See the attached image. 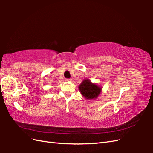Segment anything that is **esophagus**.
<instances>
[{"label":"esophagus","mask_w":153,"mask_h":153,"mask_svg":"<svg viewBox=\"0 0 153 153\" xmlns=\"http://www.w3.org/2000/svg\"><path fill=\"white\" fill-rule=\"evenodd\" d=\"M66 82H70V81H71V79L70 78H66Z\"/></svg>","instance_id":"1"}]
</instances>
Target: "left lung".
<instances>
[{"label": "left lung", "instance_id": "left-lung-1", "mask_svg": "<svg viewBox=\"0 0 153 153\" xmlns=\"http://www.w3.org/2000/svg\"><path fill=\"white\" fill-rule=\"evenodd\" d=\"M79 89L82 95L87 99H93L99 96L101 88L93 84L89 79L83 81L79 86Z\"/></svg>", "mask_w": 153, "mask_h": 153}]
</instances>
